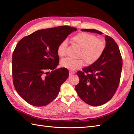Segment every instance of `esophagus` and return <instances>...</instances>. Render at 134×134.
I'll return each instance as SVG.
<instances>
[{
  "label": "esophagus",
  "instance_id": "obj_1",
  "mask_svg": "<svg viewBox=\"0 0 134 134\" xmlns=\"http://www.w3.org/2000/svg\"><path fill=\"white\" fill-rule=\"evenodd\" d=\"M74 74H75V72L74 71H72V70L69 71V75H71Z\"/></svg>",
  "mask_w": 134,
  "mask_h": 134
}]
</instances>
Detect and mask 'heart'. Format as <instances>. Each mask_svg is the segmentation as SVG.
<instances>
[{
    "label": "heart",
    "instance_id": "1",
    "mask_svg": "<svg viewBox=\"0 0 134 134\" xmlns=\"http://www.w3.org/2000/svg\"><path fill=\"white\" fill-rule=\"evenodd\" d=\"M72 41L80 48L79 57L83 58L86 64L92 65L96 63L103 54L105 50V43L102 39L97 38L94 35L80 32L71 38ZM67 41L64 40L58 47L57 52L60 56L66 54ZM63 67L70 70H75L82 67L84 64L82 59H73L70 58L63 59L60 62Z\"/></svg>",
    "mask_w": 134,
    "mask_h": 134
}]
</instances>
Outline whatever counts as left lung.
Masks as SVG:
<instances>
[{
	"mask_svg": "<svg viewBox=\"0 0 134 134\" xmlns=\"http://www.w3.org/2000/svg\"><path fill=\"white\" fill-rule=\"evenodd\" d=\"M82 31L103 33L93 29ZM106 47L103 54L96 63L78 71L79 83L75 90L81 99L92 106H99L110 100L120 83L122 68V59L119 47L112 37L105 36Z\"/></svg>",
	"mask_w": 134,
	"mask_h": 134,
	"instance_id": "obj_1",
	"label": "left lung"
}]
</instances>
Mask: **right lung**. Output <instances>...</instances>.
<instances>
[{"instance_id":"obj_1","label":"right lung","mask_w":134,"mask_h":134,"mask_svg":"<svg viewBox=\"0 0 134 134\" xmlns=\"http://www.w3.org/2000/svg\"><path fill=\"white\" fill-rule=\"evenodd\" d=\"M76 30L68 26L46 28L19 41L12 55V76L15 90L27 103L44 106L57 97L69 76L66 68L56 69L58 47Z\"/></svg>"}]
</instances>
